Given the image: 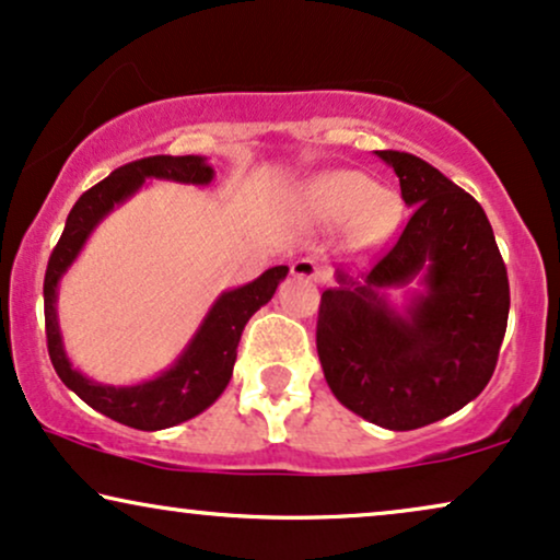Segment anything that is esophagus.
Returning a JSON list of instances; mask_svg holds the SVG:
<instances>
[{
    "label": "esophagus",
    "instance_id": "34e87169",
    "mask_svg": "<svg viewBox=\"0 0 560 560\" xmlns=\"http://www.w3.org/2000/svg\"><path fill=\"white\" fill-rule=\"evenodd\" d=\"M292 276H296V279H307V281H323L325 271L315 264L313 258H300L292 264Z\"/></svg>",
    "mask_w": 560,
    "mask_h": 560
}]
</instances>
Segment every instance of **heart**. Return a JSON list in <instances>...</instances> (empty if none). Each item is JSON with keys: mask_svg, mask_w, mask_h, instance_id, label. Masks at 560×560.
Wrapping results in <instances>:
<instances>
[{"mask_svg": "<svg viewBox=\"0 0 560 560\" xmlns=\"http://www.w3.org/2000/svg\"><path fill=\"white\" fill-rule=\"evenodd\" d=\"M304 203L320 224H346L353 247H372L400 222L402 201L395 190L380 188L370 175L357 170H330L310 180Z\"/></svg>", "mask_w": 560, "mask_h": 560, "instance_id": "1", "label": "heart"}]
</instances>
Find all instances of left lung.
Wrapping results in <instances>:
<instances>
[{
	"instance_id": "1",
	"label": "left lung",
	"mask_w": 560,
	"mask_h": 560,
	"mask_svg": "<svg viewBox=\"0 0 560 560\" xmlns=\"http://www.w3.org/2000/svg\"><path fill=\"white\" fill-rule=\"evenodd\" d=\"M413 209L390 250L359 276L336 271L317 313V357L346 408L390 431L434 423L476 400L497 370L509 279L486 211L436 167L382 150ZM422 281L406 311L386 292Z\"/></svg>"
}]
</instances>
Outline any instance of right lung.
<instances>
[{
	"instance_id": "1",
	"label": "right lung",
	"mask_w": 560,
	"mask_h": 560,
	"mask_svg": "<svg viewBox=\"0 0 560 560\" xmlns=\"http://www.w3.org/2000/svg\"><path fill=\"white\" fill-rule=\"evenodd\" d=\"M147 180L209 186L214 180V167L209 165L207 158H198V154H186V158L158 154V158H144L113 170L108 178L84 190L80 201L69 211L59 243L48 258L44 310L48 357H51L54 370L63 385L80 395L90 408L101 410L103 416L124 423V427L160 431L194 419L224 393L232 377V366H235L237 343L245 323L266 302H271L276 287L287 279L289 266L268 268L250 284L219 294L180 357L158 377L137 382V385H103V382L84 377L80 370H74L63 351L59 313H56L59 281L80 256L97 224L113 209L129 201Z\"/></svg>"
}]
</instances>
